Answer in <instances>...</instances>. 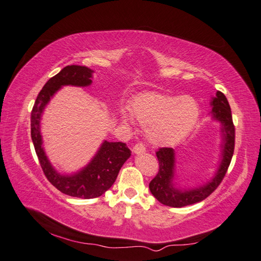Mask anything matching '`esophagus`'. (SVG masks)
I'll list each match as a JSON object with an SVG mask.
<instances>
[{
  "label": "esophagus",
  "instance_id": "obj_1",
  "mask_svg": "<svg viewBox=\"0 0 261 261\" xmlns=\"http://www.w3.org/2000/svg\"><path fill=\"white\" fill-rule=\"evenodd\" d=\"M132 151H134L135 153H143L146 151V147L143 143H136L134 149H132Z\"/></svg>",
  "mask_w": 261,
  "mask_h": 261
}]
</instances>
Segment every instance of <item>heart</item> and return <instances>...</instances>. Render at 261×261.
<instances>
[{
	"label": "heart",
	"instance_id": "obj_1",
	"mask_svg": "<svg viewBox=\"0 0 261 261\" xmlns=\"http://www.w3.org/2000/svg\"><path fill=\"white\" fill-rule=\"evenodd\" d=\"M131 111L141 124L148 125L149 139L156 143L173 142L185 137L199 116L198 104L193 97L159 92L138 94L131 101ZM121 115L123 120H130L125 111Z\"/></svg>",
	"mask_w": 261,
	"mask_h": 261
}]
</instances>
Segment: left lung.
Masks as SVG:
<instances>
[{
    "label": "left lung",
    "mask_w": 261,
    "mask_h": 261,
    "mask_svg": "<svg viewBox=\"0 0 261 261\" xmlns=\"http://www.w3.org/2000/svg\"><path fill=\"white\" fill-rule=\"evenodd\" d=\"M211 105H212L213 118L222 124L223 149L220 167L213 179L208 181L206 185L194 188V190L179 191L173 185L175 175V152L173 148H159L156 152L159 162V170L154 178L149 182V190L164 205L171 207H182L203 201L219 187L228 171L232 156H233L236 142V129L232 121L231 108L225 95L220 91L216 92V96L212 98Z\"/></svg>",
    "instance_id": "left-lung-1"
}]
</instances>
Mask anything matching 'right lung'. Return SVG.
I'll use <instances>...</instances> for the list:
<instances>
[{
	"instance_id": "add662e5",
	"label": "right lung",
	"mask_w": 261,
	"mask_h": 261,
	"mask_svg": "<svg viewBox=\"0 0 261 261\" xmlns=\"http://www.w3.org/2000/svg\"><path fill=\"white\" fill-rule=\"evenodd\" d=\"M92 73L86 66H66L42 87L31 111V139L43 174L58 191L80 198H95L107 192L114 184L122 165L131 156L125 143L104 141L85 168L74 175H62L53 167L43 151L40 119L49 99L64 85H91Z\"/></svg>"
}]
</instances>
